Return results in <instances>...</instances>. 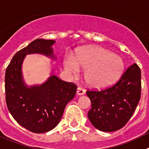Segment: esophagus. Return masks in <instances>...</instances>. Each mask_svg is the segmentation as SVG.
<instances>
[{
	"instance_id": "esophagus-1",
	"label": "esophagus",
	"mask_w": 149,
	"mask_h": 149,
	"mask_svg": "<svg viewBox=\"0 0 149 149\" xmlns=\"http://www.w3.org/2000/svg\"><path fill=\"white\" fill-rule=\"evenodd\" d=\"M85 90H84L82 88H78L77 90H76V94H78V95H83V94H85Z\"/></svg>"
}]
</instances>
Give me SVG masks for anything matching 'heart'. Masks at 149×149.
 Segmentation results:
<instances>
[{
    "instance_id": "heart-1",
    "label": "heart",
    "mask_w": 149,
    "mask_h": 149,
    "mask_svg": "<svg viewBox=\"0 0 149 149\" xmlns=\"http://www.w3.org/2000/svg\"><path fill=\"white\" fill-rule=\"evenodd\" d=\"M64 65L66 70L73 75L78 74L80 69L85 70V81L96 88H103L113 84L125 68V63L121 57L101 47L82 50L75 59L66 60Z\"/></svg>"
}]
</instances>
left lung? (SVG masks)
I'll return each mask as SVG.
<instances>
[{"mask_svg":"<svg viewBox=\"0 0 149 149\" xmlns=\"http://www.w3.org/2000/svg\"><path fill=\"white\" fill-rule=\"evenodd\" d=\"M86 94L91 103L88 117L93 126L103 132L119 130L130 120L140 100V69L132 64L113 86Z\"/></svg>","mask_w":149,"mask_h":149,"instance_id":"8db88e82","label":"left lung"}]
</instances>
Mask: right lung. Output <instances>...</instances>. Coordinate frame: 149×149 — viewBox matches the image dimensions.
I'll return each instance as SVG.
<instances>
[{"mask_svg":"<svg viewBox=\"0 0 149 149\" xmlns=\"http://www.w3.org/2000/svg\"><path fill=\"white\" fill-rule=\"evenodd\" d=\"M55 43L53 40H33L15 53L5 73L6 102L10 114L21 126L36 134L49 131L58 125L77 89L72 82L60 79L53 70L40 85H28L24 82L22 64L25 56L40 54L56 60L52 48Z\"/></svg>","mask_w":149,"mask_h":149,"instance_id":"obj_1","label":"right lung"}]
</instances>
